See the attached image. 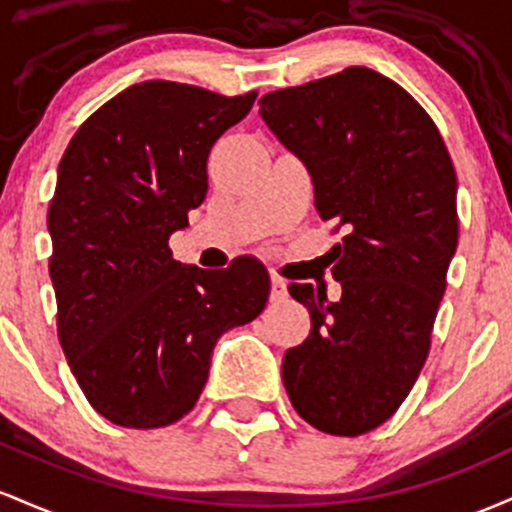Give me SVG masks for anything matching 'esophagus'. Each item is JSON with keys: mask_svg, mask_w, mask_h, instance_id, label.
Wrapping results in <instances>:
<instances>
[{"mask_svg": "<svg viewBox=\"0 0 512 512\" xmlns=\"http://www.w3.org/2000/svg\"><path fill=\"white\" fill-rule=\"evenodd\" d=\"M271 300L273 302L287 300V283L283 278H278V275H273L271 278Z\"/></svg>", "mask_w": 512, "mask_h": 512, "instance_id": "34e87169", "label": "esophagus"}]
</instances>
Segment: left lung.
I'll use <instances>...</instances> for the list:
<instances>
[{"mask_svg": "<svg viewBox=\"0 0 512 512\" xmlns=\"http://www.w3.org/2000/svg\"><path fill=\"white\" fill-rule=\"evenodd\" d=\"M263 123L307 166L321 220L346 227L333 278L290 295L312 331L283 358L307 423L331 435L382 426L416 384L457 251V176L430 116L399 84L348 67L261 96Z\"/></svg>", "mask_w": 512, "mask_h": 512, "instance_id": "left-lung-1", "label": "left lung"}]
</instances>
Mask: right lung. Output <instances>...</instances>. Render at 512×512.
Wrapping results in <instances>:
<instances>
[{"label":"right lung","mask_w":512,"mask_h":512,"mask_svg":"<svg viewBox=\"0 0 512 512\" xmlns=\"http://www.w3.org/2000/svg\"><path fill=\"white\" fill-rule=\"evenodd\" d=\"M254 101V91L132 84L62 154L48 210L57 336L89 404L116 426L186 416L222 333L266 307L271 278L256 258L205 271L169 251L208 195L212 145Z\"/></svg>","instance_id":"add662e5"}]
</instances>
